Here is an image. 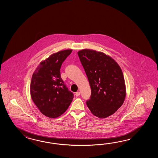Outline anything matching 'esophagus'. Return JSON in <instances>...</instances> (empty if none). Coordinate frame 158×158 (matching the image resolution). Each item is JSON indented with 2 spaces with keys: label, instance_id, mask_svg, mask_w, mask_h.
I'll use <instances>...</instances> for the list:
<instances>
[{
  "label": "esophagus",
  "instance_id": "esophagus-1",
  "mask_svg": "<svg viewBox=\"0 0 158 158\" xmlns=\"http://www.w3.org/2000/svg\"><path fill=\"white\" fill-rule=\"evenodd\" d=\"M80 95V91H78V92H76V93H75V95H76V97H78Z\"/></svg>",
  "mask_w": 158,
  "mask_h": 158
}]
</instances>
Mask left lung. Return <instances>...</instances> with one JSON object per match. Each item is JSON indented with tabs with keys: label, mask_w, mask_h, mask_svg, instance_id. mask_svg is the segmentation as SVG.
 <instances>
[{
	"label": "left lung",
	"mask_w": 158,
	"mask_h": 158,
	"mask_svg": "<svg viewBox=\"0 0 158 158\" xmlns=\"http://www.w3.org/2000/svg\"><path fill=\"white\" fill-rule=\"evenodd\" d=\"M78 55L90 86L87 107L101 118L114 114L124 102L126 86L121 68L111 56L90 49L78 51Z\"/></svg>",
	"instance_id": "left-lung-1"
}]
</instances>
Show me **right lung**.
I'll list each match as a JSON object with an SVG mask.
<instances>
[{"instance_id":"1","label":"right lung","mask_w":158,"mask_h":158,"mask_svg":"<svg viewBox=\"0 0 158 158\" xmlns=\"http://www.w3.org/2000/svg\"><path fill=\"white\" fill-rule=\"evenodd\" d=\"M72 50L60 51L42 61L32 76L30 95L40 112L48 118H57L67 110L73 99L61 79V64Z\"/></svg>"}]
</instances>
